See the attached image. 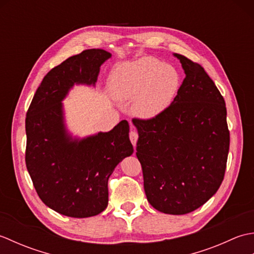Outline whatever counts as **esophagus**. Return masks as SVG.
Returning a JSON list of instances; mask_svg holds the SVG:
<instances>
[{
    "label": "esophagus",
    "mask_w": 254,
    "mask_h": 254,
    "mask_svg": "<svg viewBox=\"0 0 254 254\" xmlns=\"http://www.w3.org/2000/svg\"><path fill=\"white\" fill-rule=\"evenodd\" d=\"M137 138H138L137 133H136V132H134V131H131V132H130V141H131V143H132V145H133L134 147L136 146Z\"/></svg>",
    "instance_id": "obj_1"
}]
</instances>
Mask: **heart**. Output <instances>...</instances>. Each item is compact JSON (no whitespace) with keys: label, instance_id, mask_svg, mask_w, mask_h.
Instances as JSON below:
<instances>
[{"label":"heart","instance_id":"obj_1","mask_svg":"<svg viewBox=\"0 0 254 254\" xmlns=\"http://www.w3.org/2000/svg\"><path fill=\"white\" fill-rule=\"evenodd\" d=\"M180 87L175 66L154 58L124 63L112 73L109 89L119 101H131V112L141 120L159 117L174 102Z\"/></svg>","mask_w":254,"mask_h":254}]
</instances>
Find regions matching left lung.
<instances>
[{"instance_id":"1","label":"left lung","mask_w":254,"mask_h":254,"mask_svg":"<svg viewBox=\"0 0 254 254\" xmlns=\"http://www.w3.org/2000/svg\"><path fill=\"white\" fill-rule=\"evenodd\" d=\"M186 78L174 102L152 120H134L144 190L154 208L191 213L222 185L229 150L227 110L216 85L197 63L174 53Z\"/></svg>"}]
</instances>
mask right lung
I'll return each mask as SVG.
<instances>
[{"label": "right lung", "mask_w": 254, "mask_h": 254, "mask_svg": "<svg viewBox=\"0 0 254 254\" xmlns=\"http://www.w3.org/2000/svg\"><path fill=\"white\" fill-rule=\"evenodd\" d=\"M112 57L102 49L66 59L42 79L26 115V166L48 207L64 216H95L108 206V179L134 152L128 123L79 137L68 131L63 100L74 86L95 87L100 66Z\"/></svg>", "instance_id": "1"}]
</instances>
